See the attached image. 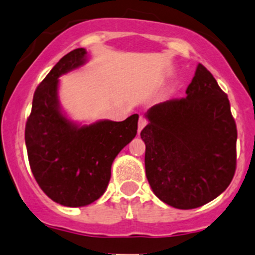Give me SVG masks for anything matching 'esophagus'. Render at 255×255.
<instances>
[{"mask_svg":"<svg viewBox=\"0 0 255 255\" xmlns=\"http://www.w3.org/2000/svg\"><path fill=\"white\" fill-rule=\"evenodd\" d=\"M145 125H146V120L144 119L143 116L139 117V121H138V133L141 132V129H143V128L145 127Z\"/></svg>","mask_w":255,"mask_h":255,"instance_id":"esophagus-1","label":"esophagus"}]
</instances>
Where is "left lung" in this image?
Returning <instances> with one entry per match:
<instances>
[{
	"instance_id": "8db88e82",
	"label": "left lung",
	"mask_w": 255,
	"mask_h": 255,
	"mask_svg": "<svg viewBox=\"0 0 255 255\" xmlns=\"http://www.w3.org/2000/svg\"><path fill=\"white\" fill-rule=\"evenodd\" d=\"M186 94L150 107L149 123L140 132L152 192L184 210L219 197L231 183L237 162L229 98L203 64Z\"/></svg>"
}]
</instances>
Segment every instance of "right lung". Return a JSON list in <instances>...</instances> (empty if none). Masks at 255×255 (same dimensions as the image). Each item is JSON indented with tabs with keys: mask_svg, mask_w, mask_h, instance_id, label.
I'll use <instances>...</instances> for the list:
<instances>
[{
	"mask_svg": "<svg viewBox=\"0 0 255 255\" xmlns=\"http://www.w3.org/2000/svg\"><path fill=\"white\" fill-rule=\"evenodd\" d=\"M87 51L63 56L37 85L25 125L29 165L42 192L64 206L92 204L104 194L117 154L134 138L138 115L122 122L74 125L61 112L58 78L85 63Z\"/></svg>",
	"mask_w": 255,
	"mask_h": 255,
	"instance_id": "right-lung-1",
	"label": "right lung"
}]
</instances>
